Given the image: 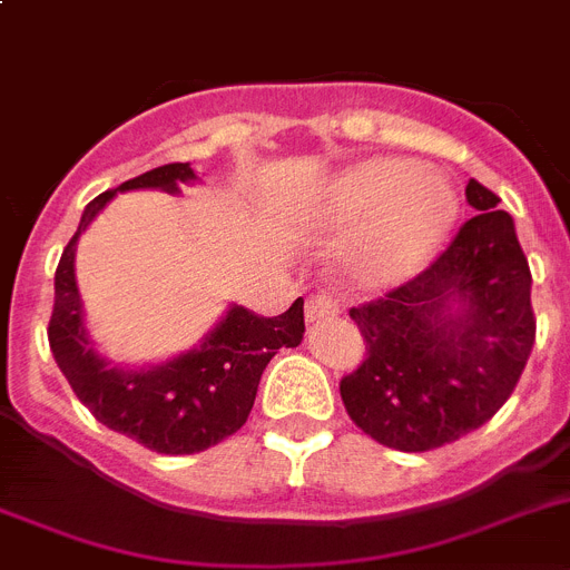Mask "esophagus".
Returning <instances> with one entry per match:
<instances>
[{"mask_svg":"<svg viewBox=\"0 0 570 570\" xmlns=\"http://www.w3.org/2000/svg\"><path fill=\"white\" fill-rule=\"evenodd\" d=\"M304 315L309 323H321V321H326V317H335L337 301L332 295H326V292H315V295L306 297Z\"/></svg>","mask_w":570,"mask_h":570,"instance_id":"1","label":"esophagus"}]
</instances>
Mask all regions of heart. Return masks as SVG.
<instances>
[{"label": "heart", "mask_w": 570, "mask_h": 570, "mask_svg": "<svg viewBox=\"0 0 570 570\" xmlns=\"http://www.w3.org/2000/svg\"><path fill=\"white\" fill-rule=\"evenodd\" d=\"M458 193L449 178L403 158H372L335 187V222L357 229L343 247L348 278L386 286L409 278L458 222Z\"/></svg>", "instance_id": "obj_1"}]
</instances>
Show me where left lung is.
I'll use <instances>...</instances> for the list:
<instances>
[{
  "mask_svg": "<svg viewBox=\"0 0 570 570\" xmlns=\"http://www.w3.org/2000/svg\"><path fill=\"white\" fill-rule=\"evenodd\" d=\"M465 198L476 215L432 264L348 309L366 355L341 381L343 406L389 449L432 451L489 423L534 346L531 269L514 222L474 178Z\"/></svg>",
  "mask_w": 570,
  "mask_h": 570,
  "instance_id": "1",
  "label": "left lung"
}]
</instances>
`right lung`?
Segmentation results:
<instances>
[{
	"mask_svg": "<svg viewBox=\"0 0 570 570\" xmlns=\"http://www.w3.org/2000/svg\"><path fill=\"white\" fill-rule=\"evenodd\" d=\"M193 178L196 173L189 164H164L130 178L119 189L158 187L178 193V184ZM112 196L116 189H107L87 204L79 229L56 266V297L48 323L50 352L76 397L101 425L158 454H198L247 423L266 363L281 346H297L304 337V297H297L278 317H261L244 306H233L202 346L161 366H107L87 343L73 258L81 229Z\"/></svg>",
	"mask_w": 570,
	"mask_h": 570,
	"instance_id": "1",
	"label": "right lung"
}]
</instances>
